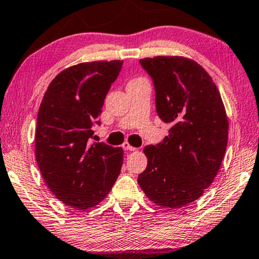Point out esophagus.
Masks as SVG:
<instances>
[{
	"label": "esophagus",
	"instance_id": "34e87169",
	"mask_svg": "<svg viewBox=\"0 0 259 259\" xmlns=\"http://www.w3.org/2000/svg\"><path fill=\"white\" fill-rule=\"evenodd\" d=\"M122 147H123V150H125V151H136L137 149L136 147H134V146H131L129 143H124V144L122 145Z\"/></svg>",
	"mask_w": 259,
	"mask_h": 259
}]
</instances>
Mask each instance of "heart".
Wrapping results in <instances>:
<instances>
[{
	"label": "heart",
	"mask_w": 259,
	"mask_h": 259,
	"mask_svg": "<svg viewBox=\"0 0 259 259\" xmlns=\"http://www.w3.org/2000/svg\"><path fill=\"white\" fill-rule=\"evenodd\" d=\"M136 80H139V79H134V80H131V81H136Z\"/></svg>",
	"instance_id": "b5f03b06"
}]
</instances>
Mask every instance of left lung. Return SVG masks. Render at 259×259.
Instances as JSON below:
<instances>
[{"label":"left lung","instance_id":"8db88e82","mask_svg":"<svg viewBox=\"0 0 259 259\" xmlns=\"http://www.w3.org/2000/svg\"><path fill=\"white\" fill-rule=\"evenodd\" d=\"M152 78L155 108L169 135L147 145L138 184L152 202L170 208L195 202L211 186L228 141L221 96L203 67L181 56L139 60Z\"/></svg>","mask_w":259,"mask_h":259}]
</instances>
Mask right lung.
Here are the masks:
<instances>
[{
    "label": "right lung",
    "instance_id": "add662e5",
    "mask_svg": "<svg viewBox=\"0 0 259 259\" xmlns=\"http://www.w3.org/2000/svg\"><path fill=\"white\" fill-rule=\"evenodd\" d=\"M123 61H96L60 72L41 101L35 159L45 182L68 206L86 210L102 202L120 175L123 150L91 144L94 124Z\"/></svg>",
    "mask_w": 259,
    "mask_h": 259
}]
</instances>
